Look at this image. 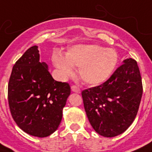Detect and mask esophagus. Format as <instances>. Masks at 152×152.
<instances>
[{
  "label": "esophagus",
  "mask_w": 152,
  "mask_h": 152,
  "mask_svg": "<svg viewBox=\"0 0 152 152\" xmlns=\"http://www.w3.org/2000/svg\"><path fill=\"white\" fill-rule=\"evenodd\" d=\"M71 89H72V91H73V92H76V93H80V89L76 85H72L71 87Z\"/></svg>",
  "instance_id": "esophagus-1"
}]
</instances>
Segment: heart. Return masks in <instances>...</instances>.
Returning a JSON list of instances; mask_svg holds the SVG:
<instances>
[{
	"mask_svg": "<svg viewBox=\"0 0 152 152\" xmlns=\"http://www.w3.org/2000/svg\"><path fill=\"white\" fill-rule=\"evenodd\" d=\"M118 61V54L114 49L105 48L96 44H79L72 46L65 57L61 53L54 52L52 62L62 77L71 76L74 66L79 67L82 80L90 85L103 83L113 73Z\"/></svg>",
	"mask_w": 152,
	"mask_h": 152,
	"instance_id": "heart-1",
	"label": "heart"
}]
</instances>
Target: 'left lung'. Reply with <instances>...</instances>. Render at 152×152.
Wrapping results in <instances>:
<instances>
[{
	"label": "left lung",
	"instance_id": "8db88e82",
	"mask_svg": "<svg viewBox=\"0 0 152 152\" xmlns=\"http://www.w3.org/2000/svg\"><path fill=\"white\" fill-rule=\"evenodd\" d=\"M143 94L137 61H123L102 84L82 91L83 106L95 131L105 137L121 134L132 125Z\"/></svg>",
	"mask_w": 152,
	"mask_h": 152
}]
</instances>
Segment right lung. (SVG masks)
<instances>
[{
    "label": "right lung",
    "mask_w": 152,
    "mask_h": 152,
    "mask_svg": "<svg viewBox=\"0 0 152 152\" xmlns=\"http://www.w3.org/2000/svg\"><path fill=\"white\" fill-rule=\"evenodd\" d=\"M71 89L53 80L48 65L39 61L38 46L29 48L15 62L8 87L11 114L19 127L34 137L56 131Z\"/></svg>",
    "instance_id": "right-lung-1"
}]
</instances>
